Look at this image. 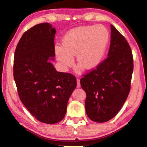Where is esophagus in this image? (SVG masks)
<instances>
[{"label":"esophagus","mask_w":147,"mask_h":147,"mask_svg":"<svg viewBox=\"0 0 147 147\" xmlns=\"http://www.w3.org/2000/svg\"><path fill=\"white\" fill-rule=\"evenodd\" d=\"M76 82H77V88H80V80L79 78H77Z\"/></svg>","instance_id":"1"}]
</instances>
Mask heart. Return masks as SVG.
<instances>
[{"mask_svg": "<svg viewBox=\"0 0 147 147\" xmlns=\"http://www.w3.org/2000/svg\"><path fill=\"white\" fill-rule=\"evenodd\" d=\"M108 41V31L102 24L78 26L65 35L62 46H55V55L64 71L73 65L75 55L78 65L84 69H92L101 63Z\"/></svg>", "mask_w": 147, "mask_h": 147, "instance_id": "obj_1", "label": "heart"}]
</instances>
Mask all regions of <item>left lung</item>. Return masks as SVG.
Here are the masks:
<instances>
[{
	"label": "left lung",
	"mask_w": 147,
	"mask_h": 147,
	"mask_svg": "<svg viewBox=\"0 0 147 147\" xmlns=\"http://www.w3.org/2000/svg\"><path fill=\"white\" fill-rule=\"evenodd\" d=\"M110 43L108 58L80 79L86 93V113L96 123L113 118L130 90L133 56L128 41L112 24Z\"/></svg>",
	"instance_id": "obj_1"
}]
</instances>
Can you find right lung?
I'll list each match as a JSON object with an SVG mask.
<instances>
[{"mask_svg": "<svg viewBox=\"0 0 147 147\" xmlns=\"http://www.w3.org/2000/svg\"><path fill=\"white\" fill-rule=\"evenodd\" d=\"M56 29L41 23L24 33L17 44L13 77L19 98L35 118L53 124L64 118L67 102L76 87L73 74L58 72L54 60Z\"/></svg>", "mask_w": 147, "mask_h": 147, "instance_id": "right-lung-1", "label": "right lung"}]
</instances>
